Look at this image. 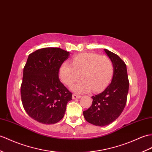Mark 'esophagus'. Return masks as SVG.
Instances as JSON below:
<instances>
[{"instance_id": "obj_1", "label": "esophagus", "mask_w": 152, "mask_h": 152, "mask_svg": "<svg viewBox=\"0 0 152 152\" xmlns=\"http://www.w3.org/2000/svg\"><path fill=\"white\" fill-rule=\"evenodd\" d=\"M81 96H80V95H77L76 94H72V99H78V98H80Z\"/></svg>"}]
</instances>
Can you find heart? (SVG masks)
Here are the masks:
<instances>
[{
    "instance_id": "1",
    "label": "heart",
    "mask_w": 152,
    "mask_h": 152,
    "mask_svg": "<svg viewBox=\"0 0 152 152\" xmlns=\"http://www.w3.org/2000/svg\"><path fill=\"white\" fill-rule=\"evenodd\" d=\"M113 74V64L106 56L92 53L80 54L73 58L72 64L65 62L59 69V77L66 86H71L79 78L82 80L73 85L71 89L78 93L93 90L100 92L110 82Z\"/></svg>"
}]
</instances>
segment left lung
<instances>
[{
	"mask_svg": "<svg viewBox=\"0 0 152 152\" xmlns=\"http://www.w3.org/2000/svg\"><path fill=\"white\" fill-rule=\"evenodd\" d=\"M113 64L111 83L103 92L93 96L91 106L83 112L85 119L95 126L111 124L121 115L126 106L129 90L126 65L118 55L104 49Z\"/></svg>",
	"mask_w": 152,
	"mask_h": 152,
	"instance_id": "1",
	"label": "left lung"
}]
</instances>
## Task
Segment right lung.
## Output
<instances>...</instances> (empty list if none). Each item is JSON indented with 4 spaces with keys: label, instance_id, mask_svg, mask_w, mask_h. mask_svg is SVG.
Returning a JSON list of instances; mask_svg holds the SVG:
<instances>
[{
    "label": "right lung",
    "instance_id": "obj_1",
    "mask_svg": "<svg viewBox=\"0 0 152 152\" xmlns=\"http://www.w3.org/2000/svg\"><path fill=\"white\" fill-rule=\"evenodd\" d=\"M69 55L61 48L48 47L28 56L20 96L24 110L35 121L52 124L64 116L72 94L60 82L59 70Z\"/></svg>",
    "mask_w": 152,
    "mask_h": 152
}]
</instances>
